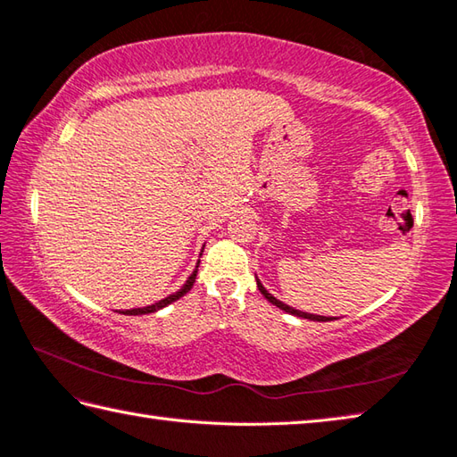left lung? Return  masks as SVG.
I'll use <instances>...</instances> for the list:
<instances>
[{"label":"left lung","instance_id":"obj_1","mask_svg":"<svg viewBox=\"0 0 457 457\" xmlns=\"http://www.w3.org/2000/svg\"><path fill=\"white\" fill-rule=\"evenodd\" d=\"M255 281H257V289L262 291V295L263 297L271 303V305H275V307H279L281 311H285V312H289V315H295V317H301V319H309V320H333V317H323V315H312V312H303V311H297V309H293V307H289V305H285V303H281L279 299H275L273 295L267 291L263 285H262V281L257 279V275H255Z\"/></svg>","mask_w":457,"mask_h":457}]
</instances>
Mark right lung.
I'll list each match as a JSON object with an SVG mask.
<instances>
[{
    "mask_svg": "<svg viewBox=\"0 0 457 457\" xmlns=\"http://www.w3.org/2000/svg\"><path fill=\"white\" fill-rule=\"evenodd\" d=\"M202 249H204V247H202ZM200 255H202V253H200ZM198 265H200V262L195 263V270L190 273V277H187L186 283H184L182 287L178 289L176 293L168 295V297L160 299V301H156V303H152V305H148V307H140V309H124V311H119V312H122V315H148V312H156V311H160V309L168 307L170 303H174V301H178L180 297H184V295L192 289V285H194V281H195V275H198Z\"/></svg>",
    "mask_w": 457,
    "mask_h": 457,
    "instance_id": "obj_1",
    "label": "right lung"
}]
</instances>
